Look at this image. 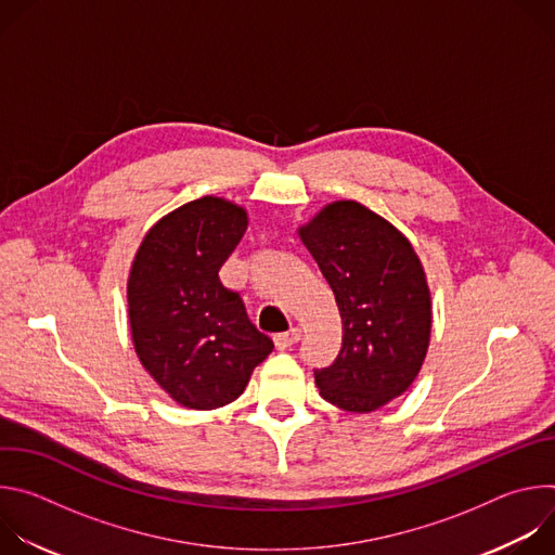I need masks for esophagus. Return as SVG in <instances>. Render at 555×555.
I'll use <instances>...</instances> for the list:
<instances>
[{"label": "esophagus", "mask_w": 555, "mask_h": 555, "mask_svg": "<svg viewBox=\"0 0 555 555\" xmlns=\"http://www.w3.org/2000/svg\"><path fill=\"white\" fill-rule=\"evenodd\" d=\"M300 340V330L298 327H294V330H289V332H283V334H276L274 336V345H276V349H289L292 345H296Z\"/></svg>", "instance_id": "esophagus-1"}]
</instances>
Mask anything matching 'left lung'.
Masks as SVG:
<instances>
[{
  "mask_svg": "<svg viewBox=\"0 0 555 555\" xmlns=\"http://www.w3.org/2000/svg\"><path fill=\"white\" fill-rule=\"evenodd\" d=\"M300 240L336 294L343 347L313 369L323 398L371 413L417 377L430 340V292L406 236L358 202H334Z\"/></svg>",
  "mask_w": 555,
  "mask_h": 555,
  "instance_id": "left-lung-1",
  "label": "left lung"
}]
</instances>
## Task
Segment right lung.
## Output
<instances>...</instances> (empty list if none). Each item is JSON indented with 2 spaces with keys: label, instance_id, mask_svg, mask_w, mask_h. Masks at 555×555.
<instances>
[{
  "label": "right lung",
  "instance_id": "add662e5",
  "mask_svg": "<svg viewBox=\"0 0 555 555\" xmlns=\"http://www.w3.org/2000/svg\"><path fill=\"white\" fill-rule=\"evenodd\" d=\"M246 210L202 197L157 221L131 266L127 285L135 353L171 398L197 411L244 392L274 343L246 313L219 270L246 232Z\"/></svg>",
  "mask_w": 555,
  "mask_h": 555
}]
</instances>
